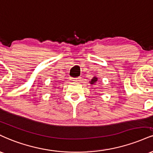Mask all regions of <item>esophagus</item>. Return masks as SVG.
I'll return each mask as SVG.
<instances>
[{"instance_id": "34e87169", "label": "esophagus", "mask_w": 153, "mask_h": 153, "mask_svg": "<svg viewBox=\"0 0 153 153\" xmlns=\"http://www.w3.org/2000/svg\"><path fill=\"white\" fill-rule=\"evenodd\" d=\"M73 81H79V80H80V77H78V78H73Z\"/></svg>"}]
</instances>
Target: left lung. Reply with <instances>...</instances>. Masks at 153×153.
Masks as SVG:
<instances>
[{
    "mask_svg": "<svg viewBox=\"0 0 153 153\" xmlns=\"http://www.w3.org/2000/svg\"><path fill=\"white\" fill-rule=\"evenodd\" d=\"M97 81V78H95V77H94V78H93V79H92L91 80V84H92V85H93V84H95L96 83V82Z\"/></svg>",
    "mask_w": 153,
    "mask_h": 153,
    "instance_id": "8db88e82",
    "label": "left lung"
}]
</instances>
